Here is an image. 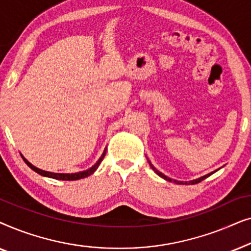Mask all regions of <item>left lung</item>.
<instances>
[{
    "label": "left lung",
    "mask_w": 251,
    "mask_h": 251,
    "mask_svg": "<svg viewBox=\"0 0 251 251\" xmlns=\"http://www.w3.org/2000/svg\"><path fill=\"white\" fill-rule=\"evenodd\" d=\"M149 160V159H147ZM149 163H150V166H151V168H152V169L154 170V173H155L157 176H160L161 178H163V179H166L167 181H174V183H176V184H179V185H194V184H198V183H200V181H202L203 179H205V178L207 177H209L210 176V175H212V174H215L216 171L217 170H215V171H212V173H210V174H208V175H204V176H202V177H200V178H197V179H193V180H190V181H180V180H176V179H171V178H169V177H167L166 175H163L162 173H160L159 170L156 169L155 167L153 166L152 163H151V161L149 160Z\"/></svg>",
    "instance_id": "left-lung-1"
}]
</instances>
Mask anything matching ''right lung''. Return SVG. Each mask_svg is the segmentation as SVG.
<instances>
[{
  "mask_svg": "<svg viewBox=\"0 0 251 251\" xmlns=\"http://www.w3.org/2000/svg\"><path fill=\"white\" fill-rule=\"evenodd\" d=\"M106 151H107V149L104 150V152H102L101 156L99 157V160L91 168H89V169L84 170V171H80V173H74V174H58V173H51V171H46V170L39 169V168H36L35 166H33V164L30 163L28 160L25 159L23 154H20V155H22L23 160L25 161V163L27 164V166H28L32 170L35 171V173L41 175V176L53 178V179H58V180H77V179H82V178H85V177L90 176V175L94 174L95 171L98 169L99 164H100L102 159H104V156H105V154H106Z\"/></svg>",
  "mask_w": 251,
  "mask_h": 251,
  "instance_id": "add662e5",
  "label": "right lung"
}]
</instances>
